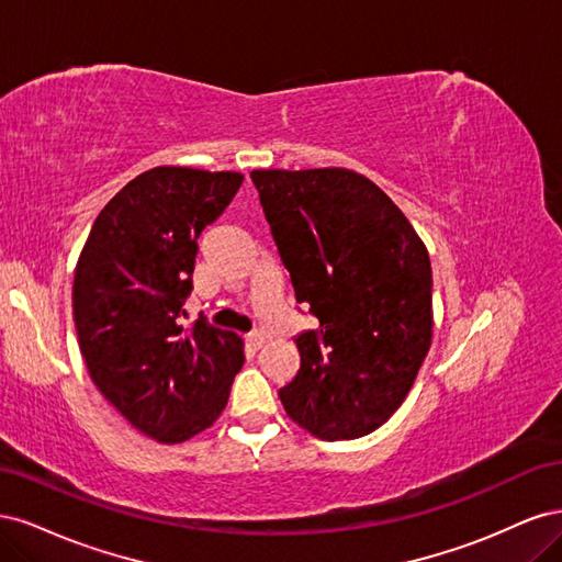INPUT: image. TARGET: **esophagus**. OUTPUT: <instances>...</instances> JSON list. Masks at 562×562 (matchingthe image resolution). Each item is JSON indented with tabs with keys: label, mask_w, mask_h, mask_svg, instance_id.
Listing matches in <instances>:
<instances>
[{
	"label": "esophagus",
	"mask_w": 562,
	"mask_h": 562,
	"mask_svg": "<svg viewBox=\"0 0 562 562\" xmlns=\"http://www.w3.org/2000/svg\"><path fill=\"white\" fill-rule=\"evenodd\" d=\"M246 342H248L250 349H260V347L265 345V335H262V333H250V335L246 337Z\"/></svg>",
	"instance_id": "1"
}]
</instances>
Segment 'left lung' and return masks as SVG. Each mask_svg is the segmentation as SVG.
Returning <instances> with one entry per match:
<instances>
[{
    "label": "left lung",
    "instance_id": "8db88e82",
    "mask_svg": "<svg viewBox=\"0 0 562 562\" xmlns=\"http://www.w3.org/2000/svg\"><path fill=\"white\" fill-rule=\"evenodd\" d=\"M295 300L318 318L295 337L288 417L323 440L361 438L396 413L434 335L429 252L380 187L347 168L252 171Z\"/></svg>",
    "mask_w": 562,
    "mask_h": 562
}]
</instances>
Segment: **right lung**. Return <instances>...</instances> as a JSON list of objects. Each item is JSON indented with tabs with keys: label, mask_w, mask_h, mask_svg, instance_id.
<instances>
[{
	"label": "right lung",
	"mask_w": 562,
	"mask_h": 562,
	"mask_svg": "<svg viewBox=\"0 0 562 562\" xmlns=\"http://www.w3.org/2000/svg\"><path fill=\"white\" fill-rule=\"evenodd\" d=\"M241 173L157 166L100 211L75 269L72 310L93 384L159 443L209 429L244 366L236 333L199 318L180 326L199 234L215 223Z\"/></svg>",
	"instance_id": "obj_1"
}]
</instances>
